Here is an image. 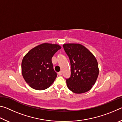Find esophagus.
<instances>
[{"instance_id":"34e87169","label":"esophagus","mask_w":122,"mask_h":122,"mask_svg":"<svg viewBox=\"0 0 122 122\" xmlns=\"http://www.w3.org/2000/svg\"><path fill=\"white\" fill-rule=\"evenodd\" d=\"M62 71H60L59 72V73H58V75L59 76L62 75Z\"/></svg>"}]
</instances>
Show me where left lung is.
Segmentation results:
<instances>
[{
    "mask_svg": "<svg viewBox=\"0 0 122 122\" xmlns=\"http://www.w3.org/2000/svg\"><path fill=\"white\" fill-rule=\"evenodd\" d=\"M69 57L71 75L66 80L70 90L75 94H82L90 90L98 77L97 61L92 53L79 44L63 45Z\"/></svg>",
    "mask_w": 122,
    "mask_h": 122,
    "instance_id": "8db88e82",
    "label": "left lung"
}]
</instances>
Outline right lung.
<instances>
[{
	"label": "right lung",
	"mask_w": 122,
	"mask_h": 122,
	"mask_svg": "<svg viewBox=\"0 0 122 122\" xmlns=\"http://www.w3.org/2000/svg\"><path fill=\"white\" fill-rule=\"evenodd\" d=\"M61 48L59 45L44 43L25 55L21 63L22 75L32 88L45 90L53 83L57 74L53 69L51 58Z\"/></svg>",
	"instance_id": "right-lung-1"
}]
</instances>
